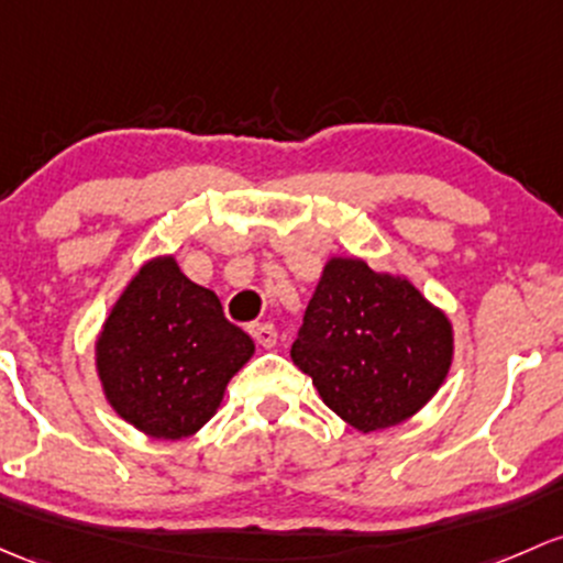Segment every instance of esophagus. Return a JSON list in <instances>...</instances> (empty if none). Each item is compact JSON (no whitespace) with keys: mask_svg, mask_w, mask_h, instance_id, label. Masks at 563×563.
Instances as JSON below:
<instances>
[{"mask_svg":"<svg viewBox=\"0 0 563 563\" xmlns=\"http://www.w3.org/2000/svg\"><path fill=\"white\" fill-rule=\"evenodd\" d=\"M251 334H253V340H256L262 347H272L277 342V331H275V327H272V323H253Z\"/></svg>","mask_w":563,"mask_h":563,"instance_id":"1","label":"esophagus"}]
</instances>
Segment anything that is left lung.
Segmentation results:
<instances>
[{"mask_svg": "<svg viewBox=\"0 0 563 563\" xmlns=\"http://www.w3.org/2000/svg\"><path fill=\"white\" fill-rule=\"evenodd\" d=\"M448 318L412 283L358 258H331L305 310L291 358L318 394L358 431L396 426L445 380Z\"/></svg>", "mask_w": 563, "mask_h": 563, "instance_id": "left-lung-1", "label": "left lung"}]
</instances>
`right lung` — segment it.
I'll return each mask as SVG.
<instances>
[{
    "label": "right lung",
    "mask_w": 563,
    "mask_h": 563,
    "mask_svg": "<svg viewBox=\"0 0 563 563\" xmlns=\"http://www.w3.org/2000/svg\"><path fill=\"white\" fill-rule=\"evenodd\" d=\"M253 340L223 316L210 288L175 258H153L112 307L97 369L112 410L158 440H183L210 421Z\"/></svg>",
    "instance_id": "obj_1"
}]
</instances>
